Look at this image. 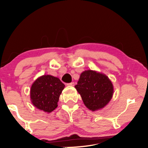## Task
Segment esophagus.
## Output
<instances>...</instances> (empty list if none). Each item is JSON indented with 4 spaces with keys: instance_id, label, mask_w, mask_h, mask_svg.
<instances>
[{
    "instance_id": "1",
    "label": "esophagus",
    "mask_w": 148,
    "mask_h": 148,
    "mask_svg": "<svg viewBox=\"0 0 148 148\" xmlns=\"http://www.w3.org/2000/svg\"><path fill=\"white\" fill-rule=\"evenodd\" d=\"M67 86H75V83L74 82L69 83V84H67Z\"/></svg>"
}]
</instances>
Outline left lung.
<instances>
[{"label": "left lung", "mask_w": 148, "mask_h": 148, "mask_svg": "<svg viewBox=\"0 0 148 148\" xmlns=\"http://www.w3.org/2000/svg\"><path fill=\"white\" fill-rule=\"evenodd\" d=\"M75 88L82 96L85 106L92 111L104 108L114 92L113 85L108 77L92 70L82 73Z\"/></svg>", "instance_id": "left-lung-1"}]
</instances>
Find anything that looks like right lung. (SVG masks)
Segmentation results:
<instances>
[{"label": "right lung", "instance_id": "right-lung-1", "mask_svg": "<svg viewBox=\"0 0 148 148\" xmlns=\"http://www.w3.org/2000/svg\"><path fill=\"white\" fill-rule=\"evenodd\" d=\"M64 85L57 77L44 75L33 83L30 90L32 104L39 110L51 112L58 106L57 103Z\"/></svg>", "mask_w": 148, "mask_h": 148}]
</instances>
